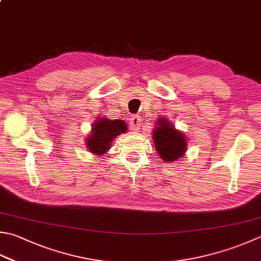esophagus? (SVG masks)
I'll return each instance as SVG.
<instances>
[{"label": "esophagus", "instance_id": "obj_1", "mask_svg": "<svg viewBox=\"0 0 261 261\" xmlns=\"http://www.w3.org/2000/svg\"><path fill=\"white\" fill-rule=\"evenodd\" d=\"M140 123H141V117L139 115H134L130 120V129L132 131L140 130Z\"/></svg>", "mask_w": 261, "mask_h": 261}]
</instances>
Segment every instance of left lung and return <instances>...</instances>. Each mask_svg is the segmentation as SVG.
<instances>
[{
	"instance_id": "1",
	"label": "left lung",
	"mask_w": 261,
	"mask_h": 261,
	"mask_svg": "<svg viewBox=\"0 0 261 261\" xmlns=\"http://www.w3.org/2000/svg\"><path fill=\"white\" fill-rule=\"evenodd\" d=\"M152 140L156 151L164 162H175L185 156L188 139L183 132L175 129L172 122L165 116L158 117L152 130Z\"/></svg>"
}]
</instances>
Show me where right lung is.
<instances>
[{"instance_id":"1","label":"right lung","mask_w":261,"mask_h":261,"mask_svg":"<svg viewBox=\"0 0 261 261\" xmlns=\"http://www.w3.org/2000/svg\"><path fill=\"white\" fill-rule=\"evenodd\" d=\"M126 131L127 124L124 120L98 116L91 126L90 134L85 138V145L89 152L100 157L109 151L115 138Z\"/></svg>"}]
</instances>
